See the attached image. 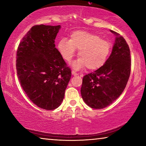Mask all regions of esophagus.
I'll return each instance as SVG.
<instances>
[{
    "label": "esophagus",
    "mask_w": 146,
    "mask_h": 146,
    "mask_svg": "<svg viewBox=\"0 0 146 146\" xmlns=\"http://www.w3.org/2000/svg\"><path fill=\"white\" fill-rule=\"evenodd\" d=\"M71 73H72V75H74V76H76V75H78V74L76 73L75 72V71H72V72H71Z\"/></svg>",
    "instance_id": "esophagus-1"
}]
</instances>
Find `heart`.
<instances>
[{"instance_id":"heart-1","label":"heart","mask_w":146,"mask_h":146,"mask_svg":"<svg viewBox=\"0 0 146 146\" xmlns=\"http://www.w3.org/2000/svg\"><path fill=\"white\" fill-rule=\"evenodd\" d=\"M57 48L66 62H70L78 50V58L72 64L76 70L87 67L94 71L104 65L111 51L110 42L101 39L95 33L86 31H76L71 35L70 39L62 38Z\"/></svg>"}]
</instances>
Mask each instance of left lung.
Instances as JSON below:
<instances>
[{
  "label": "left lung",
  "instance_id": "1",
  "mask_svg": "<svg viewBox=\"0 0 146 146\" xmlns=\"http://www.w3.org/2000/svg\"><path fill=\"white\" fill-rule=\"evenodd\" d=\"M116 36L112 52L104 65L83 77L80 92L84 102L93 109H103L122 93L131 72L130 49L122 36Z\"/></svg>",
  "mask_w": 146,
  "mask_h": 146
}]
</instances>
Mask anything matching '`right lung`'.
Segmentation results:
<instances>
[{
  "mask_svg": "<svg viewBox=\"0 0 146 146\" xmlns=\"http://www.w3.org/2000/svg\"><path fill=\"white\" fill-rule=\"evenodd\" d=\"M60 25H36L20 42L16 69L28 98L38 107L53 110L62 104L71 76L55 40Z\"/></svg>",
  "mask_w": 146,
  "mask_h": 146,
  "instance_id": "obj_1",
  "label": "right lung"
}]
</instances>
